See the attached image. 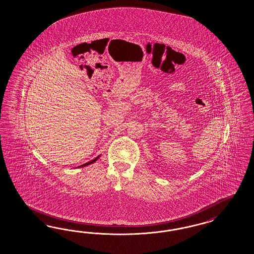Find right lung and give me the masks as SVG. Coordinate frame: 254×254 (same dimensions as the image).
Returning <instances> with one entry per match:
<instances>
[{"label": "right lung", "mask_w": 254, "mask_h": 254, "mask_svg": "<svg viewBox=\"0 0 254 254\" xmlns=\"http://www.w3.org/2000/svg\"><path fill=\"white\" fill-rule=\"evenodd\" d=\"M100 157V155L99 156H97L95 159H93V160H91V161L87 162V163H85V164H84V165H81V166H79L78 168H82V167H85V166H88V165H90V164H92V163H94L95 161H97V159Z\"/></svg>", "instance_id": "obj_1"}]
</instances>
